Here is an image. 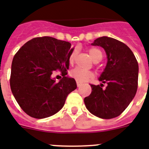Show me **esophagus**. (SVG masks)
<instances>
[{"label":"esophagus","instance_id":"1","mask_svg":"<svg viewBox=\"0 0 149 149\" xmlns=\"http://www.w3.org/2000/svg\"><path fill=\"white\" fill-rule=\"evenodd\" d=\"M77 86H78V87H79V86H81L82 85H83V84H82V83H80V82H79V81H77Z\"/></svg>","mask_w":149,"mask_h":149}]
</instances>
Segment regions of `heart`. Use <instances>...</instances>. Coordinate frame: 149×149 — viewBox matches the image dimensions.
<instances>
[{"mask_svg": "<svg viewBox=\"0 0 149 149\" xmlns=\"http://www.w3.org/2000/svg\"><path fill=\"white\" fill-rule=\"evenodd\" d=\"M88 52L91 58L93 60V62L97 63L98 61L101 60L102 53L99 49H95V48H91V49H90L88 50ZM76 56H77V53H76L75 51H73L72 53L70 54V58H69L70 64L74 63L75 59H76ZM70 75V77L74 78L77 81L79 82H85L87 79H91V78L93 77V73H92V72L88 71V70H82L80 68H75L72 70H71Z\"/></svg>", "mask_w": 149, "mask_h": 149, "instance_id": "1", "label": "heart"}]
</instances>
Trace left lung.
<instances>
[{
    "label": "left lung",
    "mask_w": 149,
    "mask_h": 149,
    "mask_svg": "<svg viewBox=\"0 0 149 149\" xmlns=\"http://www.w3.org/2000/svg\"><path fill=\"white\" fill-rule=\"evenodd\" d=\"M93 45L104 48L107 63L100 81L103 86L91 84L92 92L84 98V103L92 114L103 119L116 118L122 113L136 94L139 64L132 51L125 43L110 37H100Z\"/></svg>",
    "instance_id": "left-lung-1"
}]
</instances>
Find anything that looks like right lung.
Segmentation results:
<instances>
[{
	"mask_svg": "<svg viewBox=\"0 0 149 149\" xmlns=\"http://www.w3.org/2000/svg\"><path fill=\"white\" fill-rule=\"evenodd\" d=\"M72 51L70 42L44 36L27 42L15 54L10 90L28 115L37 119L53 115L63 108L68 94L77 89L75 79L65 76ZM57 69L63 76L58 83L51 77Z\"/></svg>",
	"mask_w": 149,
	"mask_h": 149,
	"instance_id": "obj_1",
	"label": "right lung"
}]
</instances>
